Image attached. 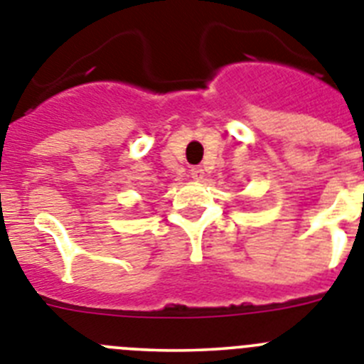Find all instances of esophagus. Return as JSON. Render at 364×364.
Returning a JSON list of instances; mask_svg holds the SVG:
<instances>
[{
	"label": "esophagus",
	"mask_w": 364,
	"mask_h": 364,
	"mask_svg": "<svg viewBox=\"0 0 364 364\" xmlns=\"http://www.w3.org/2000/svg\"><path fill=\"white\" fill-rule=\"evenodd\" d=\"M191 173H192V178H194L196 181H201V179H203V176H205V172H203V168H201V166H194V168L191 170Z\"/></svg>",
	"instance_id": "34e87169"
}]
</instances>
